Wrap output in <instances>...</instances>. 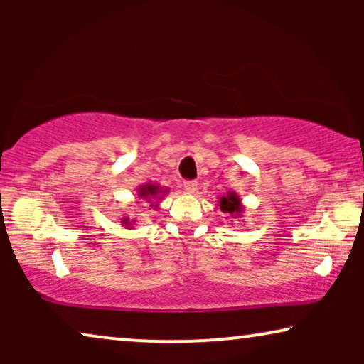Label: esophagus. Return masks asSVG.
I'll return each mask as SVG.
<instances>
[{
  "label": "esophagus",
  "mask_w": 364,
  "mask_h": 364,
  "mask_svg": "<svg viewBox=\"0 0 364 364\" xmlns=\"http://www.w3.org/2000/svg\"><path fill=\"white\" fill-rule=\"evenodd\" d=\"M183 191H186L187 193H196V191H197V182H193V181H186L183 182Z\"/></svg>",
  "instance_id": "esophagus-1"
}]
</instances>
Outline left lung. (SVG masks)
<instances>
[{
    "label": "left lung",
    "instance_id": "8db88e82",
    "mask_svg": "<svg viewBox=\"0 0 364 364\" xmlns=\"http://www.w3.org/2000/svg\"><path fill=\"white\" fill-rule=\"evenodd\" d=\"M217 207L220 208L223 213L230 215L232 218H240L243 213V205H242V198L237 196V192H227L225 196H222L218 198Z\"/></svg>",
    "mask_w": 364,
    "mask_h": 364
}]
</instances>
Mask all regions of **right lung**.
Instances as JSON below:
<instances>
[{
	"mask_svg": "<svg viewBox=\"0 0 364 364\" xmlns=\"http://www.w3.org/2000/svg\"><path fill=\"white\" fill-rule=\"evenodd\" d=\"M167 193H168L167 187H162V186H159V183H152V182H146V183H142V186L137 187V196L141 197L142 200H146L151 208H159V202H161L162 198L167 196ZM121 223L126 228H134V225H136V220H132V218H129V217H122Z\"/></svg>",
	"mask_w": 364,
	"mask_h": 364,
	"instance_id": "obj_1",
	"label": "right lung"
}]
</instances>
